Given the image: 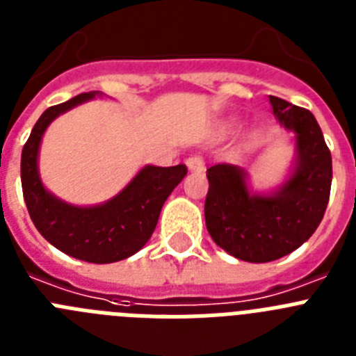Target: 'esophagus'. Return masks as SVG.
I'll use <instances>...</instances> for the list:
<instances>
[{
	"label": "esophagus",
	"mask_w": 356,
	"mask_h": 356,
	"mask_svg": "<svg viewBox=\"0 0 356 356\" xmlns=\"http://www.w3.org/2000/svg\"><path fill=\"white\" fill-rule=\"evenodd\" d=\"M185 163H187L188 171H193V172L203 171V159H201L200 155L188 156V159L185 160Z\"/></svg>",
	"instance_id": "obj_1"
}]
</instances>
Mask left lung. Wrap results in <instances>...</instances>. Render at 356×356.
<instances>
[{"mask_svg": "<svg viewBox=\"0 0 356 356\" xmlns=\"http://www.w3.org/2000/svg\"><path fill=\"white\" fill-rule=\"evenodd\" d=\"M273 114L294 135V160L284 184L254 193L234 163L207 169L205 222L210 237L244 262L278 260L312 237L325 216L332 187V155L310 110L269 96Z\"/></svg>", "mask_w": 356, "mask_h": 356, "instance_id": "obj_1", "label": "left lung"}]
</instances>
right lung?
<instances>
[{
    "label": "right lung",
    "mask_w": 356,
    "mask_h": 356,
    "mask_svg": "<svg viewBox=\"0 0 356 356\" xmlns=\"http://www.w3.org/2000/svg\"><path fill=\"white\" fill-rule=\"evenodd\" d=\"M94 97H103V92L78 94L40 115L23 147L21 184L31 221L49 244L83 262L112 264L135 254L149 241L163 203L184 180L187 168L184 163L144 165L121 193L99 205H71L49 193L39 175L44 131L58 115Z\"/></svg>",
    "instance_id": "1"
}]
</instances>
